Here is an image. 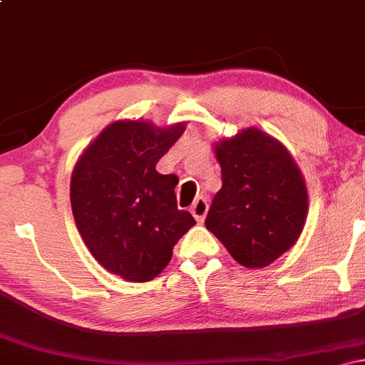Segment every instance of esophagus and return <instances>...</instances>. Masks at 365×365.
Wrapping results in <instances>:
<instances>
[{
	"label": "esophagus",
	"mask_w": 365,
	"mask_h": 365,
	"mask_svg": "<svg viewBox=\"0 0 365 365\" xmlns=\"http://www.w3.org/2000/svg\"><path fill=\"white\" fill-rule=\"evenodd\" d=\"M207 209H209V204L206 199H197L195 202L192 204L190 212H192V216L195 217L197 223H202L204 217H206V215H207Z\"/></svg>",
	"instance_id": "1"
}]
</instances>
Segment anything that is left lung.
<instances>
[{"label":"left lung","mask_w":365,"mask_h":365,"mask_svg":"<svg viewBox=\"0 0 365 365\" xmlns=\"http://www.w3.org/2000/svg\"><path fill=\"white\" fill-rule=\"evenodd\" d=\"M212 148L223 187L212 199L206 228L242 266H269L295 245L307 220L302 173L282 142L255 127Z\"/></svg>","instance_id":"8db88e82"}]
</instances>
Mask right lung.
Instances as JSON below:
<instances>
[{
	"label": "right lung",
	"mask_w": 365,
	"mask_h": 365,
	"mask_svg": "<svg viewBox=\"0 0 365 365\" xmlns=\"http://www.w3.org/2000/svg\"><path fill=\"white\" fill-rule=\"evenodd\" d=\"M185 132V123L156 127L116 120L75 163L70 202L83 244L106 271L133 283L150 282L173 255L195 220L177 207V175L158 161Z\"/></svg>",
	"instance_id": "1"
}]
</instances>
